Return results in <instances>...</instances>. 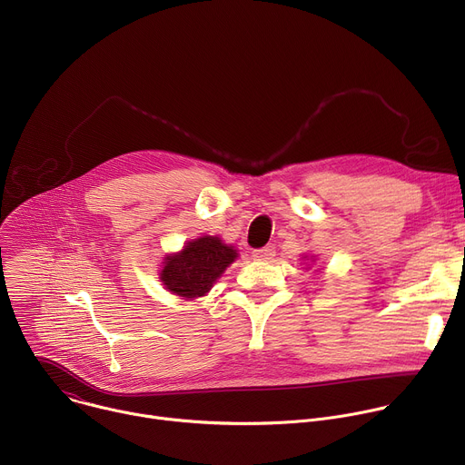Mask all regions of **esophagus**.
I'll list each match as a JSON object with an SVG mask.
<instances>
[{
  "label": "esophagus",
  "mask_w": 465,
  "mask_h": 465,
  "mask_svg": "<svg viewBox=\"0 0 465 465\" xmlns=\"http://www.w3.org/2000/svg\"><path fill=\"white\" fill-rule=\"evenodd\" d=\"M274 255H276V248L274 246H264V248L253 250V259H257V261H269Z\"/></svg>",
  "instance_id": "1"
}]
</instances>
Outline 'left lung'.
<instances>
[{"mask_svg":"<svg viewBox=\"0 0 465 465\" xmlns=\"http://www.w3.org/2000/svg\"><path fill=\"white\" fill-rule=\"evenodd\" d=\"M307 257H309V255H303V259H307ZM311 259H314V255H311Z\"/></svg>","mask_w":465,"mask_h":465,"instance_id":"8db88e82","label":"left lung"}]
</instances>
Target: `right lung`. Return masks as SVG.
<instances>
[{
  "mask_svg": "<svg viewBox=\"0 0 465 465\" xmlns=\"http://www.w3.org/2000/svg\"><path fill=\"white\" fill-rule=\"evenodd\" d=\"M237 257L235 246L223 242L217 235H203L163 257L160 282L165 291L182 300L201 298L212 291Z\"/></svg>",
  "mask_w": 465,
  "mask_h": 465,
  "instance_id": "right-lung-1",
  "label": "right lung"
}]
</instances>
